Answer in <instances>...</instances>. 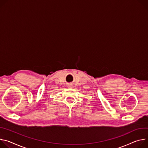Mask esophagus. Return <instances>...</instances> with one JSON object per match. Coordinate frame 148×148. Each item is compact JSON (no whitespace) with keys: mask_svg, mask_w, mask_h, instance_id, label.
<instances>
[{"mask_svg":"<svg viewBox=\"0 0 148 148\" xmlns=\"http://www.w3.org/2000/svg\"><path fill=\"white\" fill-rule=\"evenodd\" d=\"M71 86H69V88H71Z\"/></svg>","mask_w":148,"mask_h":148,"instance_id":"obj_1","label":"esophagus"}]
</instances>
